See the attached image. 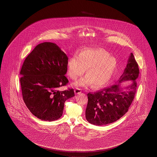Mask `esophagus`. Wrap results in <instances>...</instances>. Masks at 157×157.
Listing matches in <instances>:
<instances>
[{
    "label": "esophagus",
    "instance_id": "1",
    "mask_svg": "<svg viewBox=\"0 0 157 157\" xmlns=\"http://www.w3.org/2000/svg\"><path fill=\"white\" fill-rule=\"evenodd\" d=\"M74 92L75 93V94H81V92H82V90L81 89H79V88H76L75 89Z\"/></svg>",
    "mask_w": 157,
    "mask_h": 157
}]
</instances>
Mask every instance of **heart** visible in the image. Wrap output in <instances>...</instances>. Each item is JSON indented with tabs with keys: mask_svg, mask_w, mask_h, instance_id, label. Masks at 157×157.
Masks as SVG:
<instances>
[{
	"mask_svg": "<svg viewBox=\"0 0 157 157\" xmlns=\"http://www.w3.org/2000/svg\"><path fill=\"white\" fill-rule=\"evenodd\" d=\"M117 65L116 58L102 49H87L81 51L78 57L73 56L67 62L68 74L72 79L83 75L85 70L87 76L73 83L75 86L91 85L100 89L108 84Z\"/></svg>",
	"mask_w": 157,
	"mask_h": 157,
	"instance_id": "obj_1",
	"label": "heart"
}]
</instances>
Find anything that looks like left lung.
<instances>
[{"label": "left lung", "mask_w": 157, "mask_h": 157, "mask_svg": "<svg viewBox=\"0 0 157 157\" xmlns=\"http://www.w3.org/2000/svg\"><path fill=\"white\" fill-rule=\"evenodd\" d=\"M139 70L133 53L129 56L127 66L119 79V84L88 93V103L86 109V119L90 123L103 125L112 123L125 114L133 101L136 90ZM132 80L131 84L124 89L119 83Z\"/></svg>", "instance_id": "8db88e82"}]
</instances>
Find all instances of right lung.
Masks as SVG:
<instances>
[{
    "instance_id": "1",
    "label": "right lung",
    "mask_w": 157,
    "mask_h": 157,
    "mask_svg": "<svg viewBox=\"0 0 157 157\" xmlns=\"http://www.w3.org/2000/svg\"><path fill=\"white\" fill-rule=\"evenodd\" d=\"M68 58L55 43L37 45L25 59L20 75L24 102L32 114L44 121L62 117L64 102L75 96L73 89L59 90L66 85Z\"/></svg>"
}]
</instances>
